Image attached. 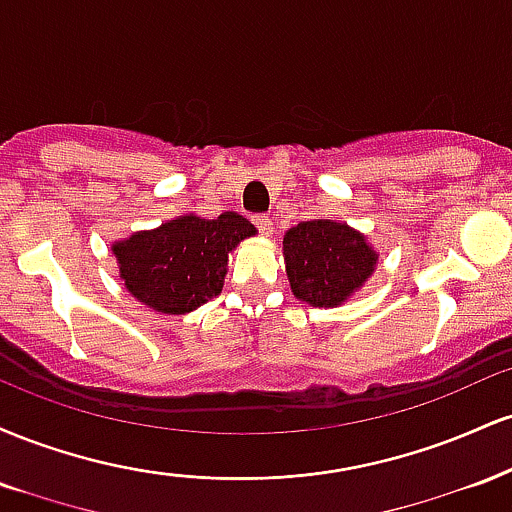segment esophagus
Here are the masks:
<instances>
[{
    "mask_svg": "<svg viewBox=\"0 0 512 512\" xmlns=\"http://www.w3.org/2000/svg\"><path fill=\"white\" fill-rule=\"evenodd\" d=\"M255 226H257V231L262 233V236H269V233H272V219H269V216H264V214H260V216H255Z\"/></svg>",
    "mask_w": 512,
    "mask_h": 512,
    "instance_id": "obj_1",
    "label": "esophagus"
}]
</instances>
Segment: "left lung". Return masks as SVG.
Wrapping results in <instances>:
<instances>
[{
    "mask_svg": "<svg viewBox=\"0 0 512 512\" xmlns=\"http://www.w3.org/2000/svg\"><path fill=\"white\" fill-rule=\"evenodd\" d=\"M284 262L298 301L313 308H337L366 284L378 252L346 223L315 219L286 231Z\"/></svg>",
    "mask_w": 512,
    "mask_h": 512,
    "instance_id": "8db88e82",
    "label": "left lung"
}]
</instances>
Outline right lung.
<instances>
[{
  "label": "right lung",
  "mask_w": 512,
  "mask_h": 512,
  "mask_svg": "<svg viewBox=\"0 0 512 512\" xmlns=\"http://www.w3.org/2000/svg\"><path fill=\"white\" fill-rule=\"evenodd\" d=\"M255 233L236 211H223L216 219L187 214L117 240L113 255L125 289L139 303L156 313L182 315L219 296L228 252Z\"/></svg>",
  "instance_id": "obj_1"
}]
</instances>
